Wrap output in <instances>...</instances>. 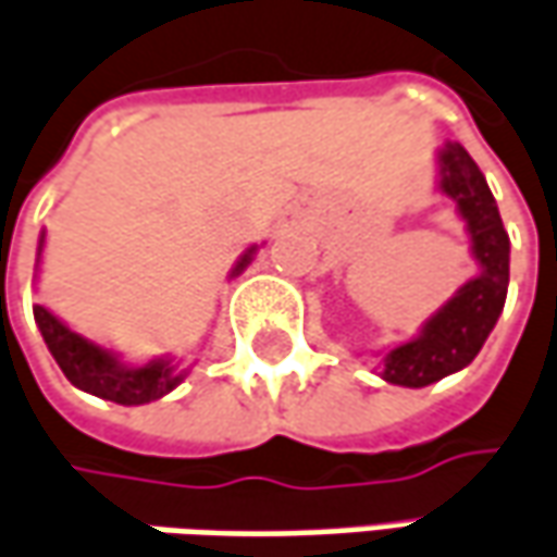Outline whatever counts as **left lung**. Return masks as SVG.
I'll use <instances>...</instances> for the list:
<instances>
[{
    "instance_id": "obj_1",
    "label": "left lung",
    "mask_w": 557,
    "mask_h": 557,
    "mask_svg": "<svg viewBox=\"0 0 557 557\" xmlns=\"http://www.w3.org/2000/svg\"><path fill=\"white\" fill-rule=\"evenodd\" d=\"M440 189L455 199L471 233V252L480 274L448 299L421 333L383 358V380L421 389L468 368L493 333L508 296V233L498 206L476 161L461 143H446L440 152Z\"/></svg>"
}]
</instances>
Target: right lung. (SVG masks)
Instances as JSON below:
<instances>
[{
	"mask_svg": "<svg viewBox=\"0 0 557 557\" xmlns=\"http://www.w3.org/2000/svg\"><path fill=\"white\" fill-rule=\"evenodd\" d=\"M39 249H42V243H39ZM252 255L255 246L236 261L233 274H239L252 261ZM34 318H37L39 333L52 351V358L59 361L61 374L67 376L77 389L92 393L99 399L117 401V405H146V401L168 396L183 380V371H177V364H171V358H156L149 364L131 368V364L117 361V355H111L109 349L89 343L86 336L61 324L49 308L37 305Z\"/></svg>",
	"mask_w": 557,
	"mask_h": 557,
	"instance_id": "obj_1",
	"label": "right lung"
}]
</instances>
